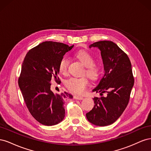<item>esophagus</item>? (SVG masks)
Masks as SVG:
<instances>
[{
  "label": "esophagus",
  "mask_w": 151,
  "mask_h": 151,
  "mask_svg": "<svg viewBox=\"0 0 151 151\" xmlns=\"http://www.w3.org/2000/svg\"><path fill=\"white\" fill-rule=\"evenodd\" d=\"M74 98L75 99H79V100H81L83 99L84 98L83 96H74Z\"/></svg>",
  "instance_id": "obj_1"
}]
</instances>
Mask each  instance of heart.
<instances>
[{"mask_svg": "<svg viewBox=\"0 0 151 151\" xmlns=\"http://www.w3.org/2000/svg\"><path fill=\"white\" fill-rule=\"evenodd\" d=\"M77 58L86 66V70L84 74H86L91 79H96L100 74V67L94 63V58L88 52L84 50H80L76 53ZM69 60L67 57L61 58L58 64V70L60 74L66 75L68 72V67ZM89 85L88 77L83 76L81 77H72L65 81L67 88L70 92L81 94L86 91Z\"/></svg>", "mask_w": 151, "mask_h": 151, "instance_id": "b5f03b06", "label": "heart"}]
</instances>
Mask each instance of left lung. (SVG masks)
I'll list each match as a JSON object with an SVG mask.
<instances>
[{
    "instance_id": "8db88e82",
    "label": "left lung",
    "mask_w": 151,
    "mask_h": 151,
    "mask_svg": "<svg viewBox=\"0 0 151 151\" xmlns=\"http://www.w3.org/2000/svg\"><path fill=\"white\" fill-rule=\"evenodd\" d=\"M96 47L101 51L104 74L98 85L93 90L102 96L94 97V106L86 113L88 121L93 124L104 127L111 125L124 111L129 102L134 84L132 64L129 57L111 41H99L91 44L89 48Z\"/></svg>"
}]
</instances>
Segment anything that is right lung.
<instances>
[{
    "label": "right lung",
    "instance_id": "1",
    "mask_svg": "<svg viewBox=\"0 0 151 151\" xmlns=\"http://www.w3.org/2000/svg\"><path fill=\"white\" fill-rule=\"evenodd\" d=\"M74 47L62 43L45 42L27 53L22 62L18 84L31 115L42 125L58 124L64 118L67 92L55 94L50 89L52 79L60 83L58 64L66 52Z\"/></svg>",
    "mask_w": 151,
    "mask_h": 151
}]
</instances>
